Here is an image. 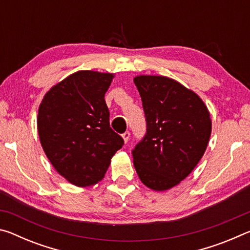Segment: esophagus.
Wrapping results in <instances>:
<instances>
[{"label":"esophagus","mask_w":250,"mask_h":250,"mask_svg":"<svg viewBox=\"0 0 250 250\" xmlns=\"http://www.w3.org/2000/svg\"><path fill=\"white\" fill-rule=\"evenodd\" d=\"M122 138H124V141L126 143L129 141V139H130V132L129 131H125V132L122 134Z\"/></svg>","instance_id":"1"}]
</instances>
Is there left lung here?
I'll use <instances>...</instances> for the list:
<instances>
[{"instance_id": "left-lung-1", "label": "left lung", "mask_w": 250, "mask_h": 250, "mask_svg": "<svg viewBox=\"0 0 250 250\" xmlns=\"http://www.w3.org/2000/svg\"><path fill=\"white\" fill-rule=\"evenodd\" d=\"M146 133L132 150L143 184L167 191L183 181L200 162L208 145L211 120L195 92L164 76H137Z\"/></svg>"}]
</instances>
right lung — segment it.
I'll return each mask as SVG.
<instances>
[{
  "instance_id": "add662e5",
  "label": "right lung",
  "mask_w": 250,
  "mask_h": 250,
  "mask_svg": "<svg viewBox=\"0 0 250 250\" xmlns=\"http://www.w3.org/2000/svg\"><path fill=\"white\" fill-rule=\"evenodd\" d=\"M113 74L80 70L46 92L39 108L41 145L59 174L80 188L104 179L124 139L109 124L107 92Z\"/></svg>"
}]
</instances>
